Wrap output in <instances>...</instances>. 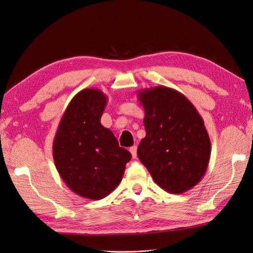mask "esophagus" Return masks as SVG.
Here are the masks:
<instances>
[{
	"mask_svg": "<svg viewBox=\"0 0 253 253\" xmlns=\"http://www.w3.org/2000/svg\"><path fill=\"white\" fill-rule=\"evenodd\" d=\"M129 152H131L133 158L137 157V147H136V145H134V147H132L131 149H129Z\"/></svg>",
	"mask_w": 253,
	"mask_h": 253,
	"instance_id": "1",
	"label": "esophagus"
}]
</instances>
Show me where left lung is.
Here are the masks:
<instances>
[{
    "label": "left lung",
    "instance_id": "left-lung-1",
    "mask_svg": "<svg viewBox=\"0 0 253 253\" xmlns=\"http://www.w3.org/2000/svg\"><path fill=\"white\" fill-rule=\"evenodd\" d=\"M145 137L137 155L157 185L172 194L196 186L207 171L211 142L204 120L186 96L167 86L138 91Z\"/></svg>",
    "mask_w": 253,
    "mask_h": 253
}]
</instances>
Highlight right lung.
<instances>
[{
    "mask_svg": "<svg viewBox=\"0 0 253 253\" xmlns=\"http://www.w3.org/2000/svg\"><path fill=\"white\" fill-rule=\"evenodd\" d=\"M106 102L108 97L100 89L79 91L67 105L52 144L60 177L73 192L94 201L116 189L132 158L111 129L101 125Z\"/></svg>",
    "mask_w": 253,
    "mask_h": 253,
    "instance_id": "right-lung-1",
    "label": "right lung"
}]
</instances>
